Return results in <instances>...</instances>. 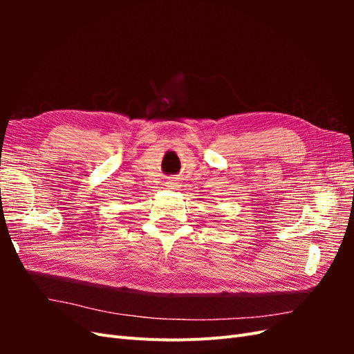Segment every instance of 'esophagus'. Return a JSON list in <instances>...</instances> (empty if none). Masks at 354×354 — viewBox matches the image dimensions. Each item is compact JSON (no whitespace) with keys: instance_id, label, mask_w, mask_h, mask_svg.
<instances>
[{"instance_id":"obj_1","label":"esophagus","mask_w":354,"mask_h":354,"mask_svg":"<svg viewBox=\"0 0 354 354\" xmlns=\"http://www.w3.org/2000/svg\"><path fill=\"white\" fill-rule=\"evenodd\" d=\"M165 186L168 187V189H177L178 187V183L176 180H168L167 183H165Z\"/></svg>"}]
</instances>
